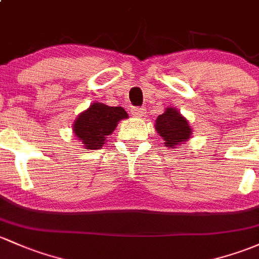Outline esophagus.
<instances>
[{"label":"esophagus","mask_w":259,"mask_h":259,"mask_svg":"<svg viewBox=\"0 0 259 259\" xmlns=\"http://www.w3.org/2000/svg\"><path fill=\"white\" fill-rule=\"evenodd\" d=\"M131 112H132L133 117L141 118V117H143L144 113H146V108L144 107H133Z\"/></svg>","instance_id":"esophagus-1"}]
</instances>
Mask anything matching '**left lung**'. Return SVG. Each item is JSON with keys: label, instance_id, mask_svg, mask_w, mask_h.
Listing matches in <instances>:
<instances>
[{"label": "left lung", "instance_id": "1", "mask_svg": "<svg viewBox=\"0 0 259 259\" xmlns=\"http://www.w3.org/2000/svg\"><path fill=\"white\" fill-rule=\"evenodd\" d=\"M154 128L166 148H180L193 136L190 123L175 107H168L155 119Z\"/></svg>", "mask_w": 259, "mask_h": 259}]
</instances>
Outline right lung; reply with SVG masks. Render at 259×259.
Here are the masks:
<instances>
[{
	"mask_svg": "<svg viewBox=\"0 0 259 259\" xmlns=\"http://www.w3.org/2000/svg\"><path fill=\"white\" fill-rule=\"evenodd\" d=\"M124 118H128V113L123 107H111L101 102H94L75 118L74 137L81 142L85 149H100L106 143L107 136L112 135L118 122Z\"/></svg>",
	"mask_w": 259,
	"mask_h": 259,
	"instance_id": "add662e5",
	"label": "right lung"
}]
</instances>
